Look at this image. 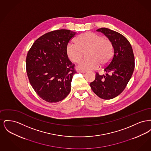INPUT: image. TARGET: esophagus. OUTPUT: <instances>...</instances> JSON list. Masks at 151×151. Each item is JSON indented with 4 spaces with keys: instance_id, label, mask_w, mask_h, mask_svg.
I'll list each match as a JSON object with an SVG mask.
<instances>
[{
    "instance_id": "esophagus-1",
    "label": "esophagus",
    "mask_w": 151,
    "mask_h": 151,
    "mask_svg": "<svg viewBox=\"0 0 151 151\" xmlns=\"http://www.w3.org/2000/svg\"><path fill=\"white\" fill-rule=\"evenodd\" d=\"M78 72H81V73H86V71H78Z\"/></svg>"
}]
</instances>
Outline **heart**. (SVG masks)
Segmentation results:
<instances>
[{
    "label": "heart",
    "mask_w": 151,
    "mask_h": 151,
    "mask_svg": "<svg viewBox=\"0 0 151 151\" xmlns=\"http://www.w3.org/2000/svg\"><path fill=\"white\" fill-rule=\"evenodd\" d=\"M66 54L69 59L78 63L87 52L88 59L79 63L77 68L81 71L98 69L101 65H108L113 56V46L108 39L93 32H88L78 36L75 43L69 42L66 46Z\"/></svg>",
    "instance_id": "heart-1"
}]
</instances>
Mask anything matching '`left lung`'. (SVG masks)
Instances as JSON below:
<instances>
[{
    "mask_svg": "<svg viewBox=\"0 0 151 151\" xmlns=\"http://www.w3.org/2000/svg\"><path fill=\"white\" fill-rule=\"evenodd\" d=\"M104 33L111 42L114 55L104 71L105 75L96 74L90 86L101 99L110 100L122 93L131 79L135 68V59L132 46L126 37L111 29L101 28L97 30Z\"/></svg>",
    "mask_w": 151,
    "mask_h": 151,
    "instance_id": "1",
    "label": "left lung"
}]
</instances>
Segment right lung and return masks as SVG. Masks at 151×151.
<instances>
[{
    "instance_id": "1",
    "label": "right lung",
    "mask_w": 151,
    "mask_h": 151,
    "mask_svg": "<svg viewBox=\"0 0 151 151\" xmlns=\"http://www.w3.org/2000/svg\"><path fill=\"white\" fill-rule=\"evenodd\" d=\"M77 33L67 29L54 30L38 38L26 59L29 82L43 100L57 102L71 91L76 73L66 54V46Z\"/></svg>"
}]
</instances>
